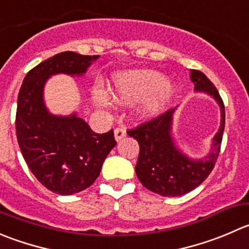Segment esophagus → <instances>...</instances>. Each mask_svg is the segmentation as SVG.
I'll use <instances>...</instances> for the list:
<instances>
[{
  "label": "esophagus",
  "mask_w": 249,
  "mask_h": 249,
  "mask_svg": "<svg viewBox=\"0 0 249 249\" xmlns=\"http://www.w3.org/2000/svg\"><path fill=\"white\" fill-rule=\"evenodd\" d=\"M125 136H126V130H125L124 127H117V129L114 130V139L117 142H119L120 140L124 139Z\"/></svg>",
  "instance_id": "34e87169"
}]
</instances>
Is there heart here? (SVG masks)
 Segmentation results:
<instances>
[{"instance_id": "heart-1", "label": "heart", "mask_w": 249, "mask_h": 249, "mask_svg": "<svg viewBox=\"0 0 249 249\" xmlns=\"http://www.w3.org/2000/svg\"><path fill=\"white\" fill-rule=\"evenodd\" d=\"M110 93L122 105H131L144 98L137 107L136 114L141 119H152L170 103L175 96V88L173 84L166 83L165 75L160 71L140 69L115 75ZM93 100L100 105L106 103L105 97L98 91L93 92Z\"/></svg>"}]
</instances>
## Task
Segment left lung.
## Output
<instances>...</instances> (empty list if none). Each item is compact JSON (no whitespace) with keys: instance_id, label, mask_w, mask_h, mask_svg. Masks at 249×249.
<instances>
[{"instance_id":"1","label":"left lung","mask_w":249,"mask_h":249,"mask_svg":"<svg viewBox=\"0 0 249 249\" xmlns=\"http://www.w3.org/2000/svg\"><path fill=\"white\" fill-rule=\"evenodd\" d=\"M190 79L196 92L211 96L220 108V126L212 140L211 151L207 156L199 159L191 158L178 146L173 135L174 114L178 107L127 131L129 136L134 137L140 144L139 159L135 166L137 178L147 190L160 196H182L196 189L213 170L220 152L225 127L223 100L203 73L191 71Z\"/></svg>"}]
</instances>
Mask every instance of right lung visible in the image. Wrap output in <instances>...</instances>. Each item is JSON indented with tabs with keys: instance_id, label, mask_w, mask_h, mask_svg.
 Instances as JSON below:
<instances>
[{
	"instance_id": "obj_1",
	"label": "right lung",
	"mask_w": 249,
	"mask_h": 249,
	"mask_svg": "<svg viewBox=\"0 0 249 249\" xmlns=\"http://www.w3.org/2000/svg\"><path fill=\"white\" fill-rule=\"evenodd\" d=\"M98 58L71 51L58 53L31 69L19 91L16 115L19 148L35 178L62 196L92 185L117 142L113 130L96 134L76 112L52 114L46 107L43 90L48 79L57 74L83 76Z\"/></svg>"
}]
</instances>
